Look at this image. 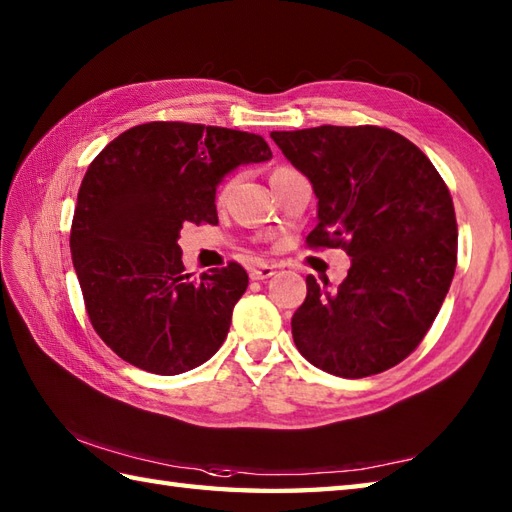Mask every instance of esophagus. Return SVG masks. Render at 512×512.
Here are the masks:
<instances>
[{
  "instance_id": "obj_1",
  "label": "esophagus",
  "mask_w": 512,
  "mask_h": 512,
  "mask_svg": "<svg viewBox=\"0 0 512 512\" xmlns=\"http://www.w3.org/2000/svg\"><path fill=\"white\" fill-rule=\"evenodd\" d=\"M277 273L275 266H268V264H262V266H253L250 268V279H270Z\"/></svg>"
}]
</instances>
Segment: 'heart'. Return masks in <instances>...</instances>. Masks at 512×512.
<instances>
[{"mask_svg": "<svg viewBox=\"0 0 512 512\" xmlns=\"http://www.w3.org/2000/svg\"><path fill=\"white\" fill-rule=\"evenodd\" d=\"M231 187H233V180H224V182L220 184V189H217V200H224L226 193L231 191Z\"/></svg>", "mask_w": 512, "mask_h": 512, "instance_id": "obj_1", "label": "heart"}]
</instances>
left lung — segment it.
Instances as JSON below:
<instances>
[{
    "instance_id": "left-lung-1",
    "label": "left lung",
    "mask_w": 512,
    "mask_h": 512,
    "mask_svg": "<svg viewBox=\"0 0 512 512\" xmlns=\"http://www.w3.org/2000/svg\"><path fill=\"white\" fill-rule=\"evenodd\" d=\"M270 136L319 198L308 248L352 257L339 288L308 275L306 301L292 314L297 350L341 378L385 372L422 343L449 292L458 264L449 187L411 140L387 127Z\"/></svg>"
}]
</instances>
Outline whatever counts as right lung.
Masks as SVG:
<instances>
[{
  "label": "right lung",
  "mask_w": 512,
  "mask_h": 512,
  "mask_svg": "<svg viewBox=\"0 0 512 512\" xmlns=\"http://www.w3.org/2000/svg\"><path fill=\"white\" fill-rule=\"evenodd\" d=\"M273 158L257 134L154 121L116 136L85 171L70 250L96 334L129 365L176 376L220 350L248 288L237 262L193 279L182 224H217L228 171Z\"/></svg>",
  "instance_id": "add662e5"
}]
</instances>
